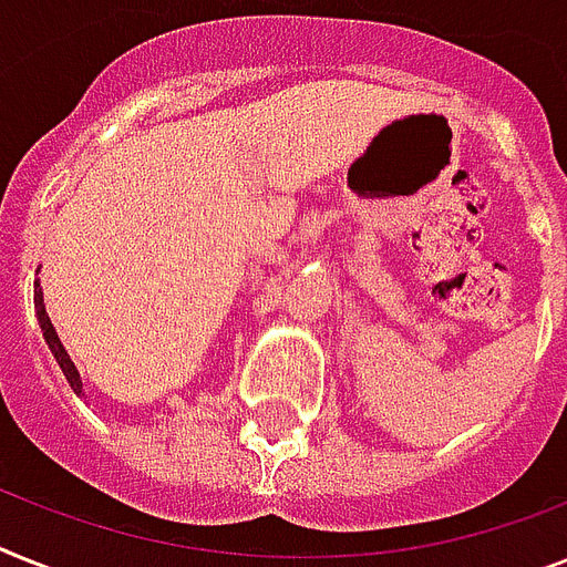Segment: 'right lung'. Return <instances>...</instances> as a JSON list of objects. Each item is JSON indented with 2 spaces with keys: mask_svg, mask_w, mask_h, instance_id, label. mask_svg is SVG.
Here are the masks:
<instances>
[{
  "mask_svg": "<svg viewBox=\"0 0 567 567\" xmlns=\"http://www.w3.org/2000/svg\"><path fill=\"white\" fill-rule=\"evenodd\" d=\"M34 310H37V321H40L42 336H45V344H49V350H51V353H54V359H58L60 371H63V377L69 379V385H72L74 394H83L81 373H78L74 362H72V359H69V353H65L63 344H60L58 333H54V327H51V318H49V312H45V303H42L40 284H34Z\"/></svg>",
  "mask_w": 567,
  "mask_h": 567,
  "instance_id": "right-lung-1",
  "label": "right lung"
}]
</instances>
